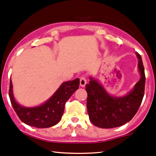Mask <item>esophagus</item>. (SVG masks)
Listing matches in <instances>:
<instances>
[{
	"label": "esophagus",
	"mask_w": 156,
	"mask_h": 156,
	"mask_svg": "<svg viewBox=\"0 0 156 156\" xmlns=\"http://www.w3.org/2000/svg\"><path fill=\"white\" fill-rule=\"evenodd\" d=\"M87 83V80L86 78H85V76H81L80 78V85L81 87H85V85H86Z\"/></svg>",
	"instance_id": "1"
}]
</instances>
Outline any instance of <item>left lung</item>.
Listing matches in <instances>:
<instances>
[{"label": "left lung", "instance_id": "obj_1", "mask_svg": "<svg viewBox=\"0 0 156 156\" xmlns=\"http://www.w3.org/2000/svg\"><path fill=\"white\" fill-rule=\"evenodd\" d=\"M136 54L141 78L126 95L115 97L109 95L97 79L89 78V83L85 85L87 108L89 119L95 126L102 129L121 126L137 112L144 95L146 77L141 56L137 52Z\"/></svg>", "mask_w": 156, "mask_h": 156}]
</instances>
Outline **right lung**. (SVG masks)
Wrapping results in <instances>:
<instances>
[{
	"label": "right lung",
	"mask_w": 156,
	"mask_h": 156,
	"mask_svg": "<svg viewBox=\"0 0 156 156\" xmlns=\"http://www.w3.org/2000/svg\"><path fill=\"white\" fill-rule=\"evenodd\" d=\"M79 84V78L63 83L54 95L43 104L37 107H26L15 100L10 79L9 97L13 109L22 122L37 128H48L60 122L64 112L66 102L78 89Z\"/></svg>",
	"instance_id": "right-lung-1"
}]
</instances>
